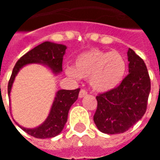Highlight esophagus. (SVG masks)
I'll return each instance as SVG.
<instances>
[{
    "mask_svg": "<svg viewBox=\"0 0 160 160\" xmlns=\"http://www.w3.org/2000/svg\"><path fill=\"white\" fill-rule=\"evenodd\" d=\"M87 94H88V92L86 91L85 89H81L80 91V93H79V97L82 98V97H85Z\"/></svg>",
    "mask_w": 160,
    "mask_h": 160,
    "instance_id": "obj_1",
    "label": "esophagus"
}]
</instances>
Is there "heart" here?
<instances>
[{
  "label": "heart",
  "instance_id": "1",
  "mask_svg": "<svg viewBox=\"0 0 160 160\" xmlns=\"http://www.w3.org/2000/svg\"><path fill=\"white\" fill-rule=\"evenodd\" d=\"M127 70V61L121 53L94 48L78 55L73 68H68L67 72L73 78H89L94 91L106 92L119 87Z\"/></svg>",
  "mask_w": 160,
  "mask_h": 160
}]
</instances>
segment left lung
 Segmentation results:
<instances>
[{
    "instance_id": "left-lung-1",
    "label": "left lung",
    "mask_w": 160,
    "mask_h": 160,
    "mask_svg": "<svg viewBox=\"0 0 160 160\" xmlns=\"http://www.w3.org/2000/svg\"><path fill=\"white\" fill-rule=\"evenodd\" d=\"M129 73L118 88L96 96L93 121L107 134L122 133L146 113L151 80L145 62L132 49L127 52Z\"/></svg>"
}]
</instances>
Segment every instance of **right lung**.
Masks as SVG:
<instances>
[{
    "mask_svg": "<svg viewBox=\"0 0 160 160\" xmlns=\"http://www.w3.org/2000/svg\"><path fill=\"white\" fill-rule=\"evenodd\" d=\"M67 47L61 44H55L45 41L41 45L25 53L16 62L8 85V98L14 78L23 66L29 63H43L48 65L54 73L62 71V61ZM80 92V88L74 90H60L56 92L53 106L48 117L40 127L28 129L20 127L28 134L37 138H47L55 137L61 132L67 120L70 107L76 101Z\"/></svg>",
    "mask_w": 160,
    "mask_h": 160,
    "instance_id": "obj_1",
    "label": "right lung"
}]
</instances>
